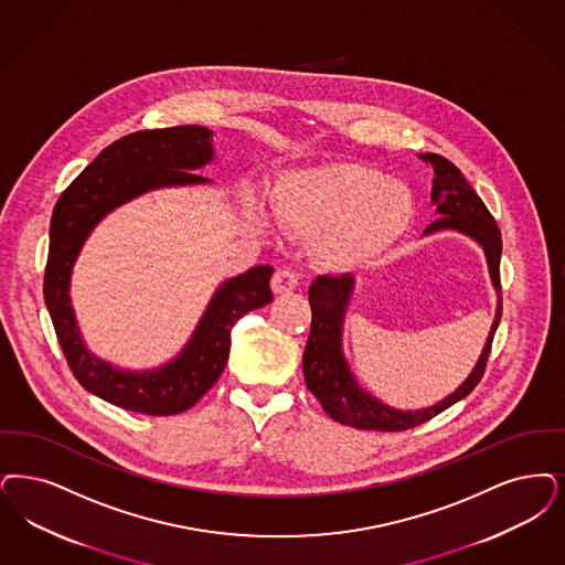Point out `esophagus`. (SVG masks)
I'll list each match as a JSON object with an SVG mask.
<instances>
[{
    "instance_id": "1",
    "label": "esophagus",
    "mask_w": 565,
    "mask_h": 565,
    "mask_svg": "<svg viewBox=\"0 0 565 565\" xmlns=\"http://www.w3.org/2000/svg\"><path fill=\"white\" fill-rule=\"evenodd\" d=\"M296 286H298V275L290 269H279L273 275L271 288L275 294L292 292Z\"/></svg>"
}]
</instances>
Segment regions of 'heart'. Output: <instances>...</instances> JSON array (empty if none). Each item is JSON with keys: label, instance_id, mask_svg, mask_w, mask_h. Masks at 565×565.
I'll list each match as a JSON object with an SVG mask.
<instances>
[{"label": "heart", "instance_id": "heart-1", "mask_svg": "<svg viewBox=\"0 0 565 565\" xmlns=\"http://www.w3.org/2000/svg\"><path fill=\"white\" fill-rule=\"evenodd\" d=\"M275 221L316 237L317 258L332 269H360L391 248L414 212L404 182L351 161L296 168L271 189Z\"/></svg>", "mask_w": 565, "mask_h": 565}]
</instances>
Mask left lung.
<instances>
[{
  "mask_svg": "<svg viewBox=\"0 0 565 565\" xmlns=\"http://www.w3.org/2000/svg\"><path fill=\"white\" fill-rule=\"evenodd\" d=\"M418 158L433 166L435 179H433L430 202L435 205V212L439 214V218L433 221L423 231V235H433V233L451 228L469 235L483 248L492 286L498 294L497 317L490 328L486 347L475 363L473 372L465 383L435 406L423 407V409H397V407L386 406L379 397L363 391L342 353V321L355 286L353 275L349 273L340 277L319 275L309 288L311 332L302 353L305 383L330 418L353 429H412L427 423L433 416L441 414L456 402L465 399L483 376L490 349H492V340L500 323L502 239H500L497 221L486 207V203L481 202V198L475 193L473 186L467 182L465 174L451 163L450 159L441 158L437 153H418Z\"/></svg>",
  "mask_w": 565,
  "mask_h": 565,
  "instance_id": "left-lung-1",
  "label": "left lung"
}]
</instances>
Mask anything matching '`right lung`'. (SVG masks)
Instances as JSON below:
<instances>
[{"label":"right lung","instance_id":"add662e5","mask_svg":"<svg viewBox=\"0 0 565 565\" xmlns=\"http://www.w3.org/2000/svg\"><path fill=\"white\" fill-rule=\"evenodd\" d=\"M212 132L203 126L140 130L103 149L68 184L50 221L44 298L68 367L92 395L149 416H172L195 406L225 370L231 330L248 311L273 300V267L260 265L218 286L195 332L172 362L130 372L86 349L71 307V271L92 228L121 203L161 186L203 184L193 170L214 159Z\"/></svg>","mask_w":565,"mask_h":565}]
</instances>
